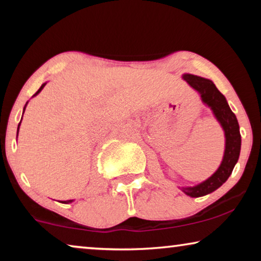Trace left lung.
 <instances>
[{
	"label": "left lung",
	"instance_id": "obj_1",
	"mask_svg": "<svg viewBox=\"0 0 261 261\" xmlns=\"http://www.w3.org/2000/svg\"><path fill=\"white\" fill-rule=\"evenodd\" d=\"M181 78L198 92L202 103L209 107L224 133V153L219 169L202 183L194 187L180 188L185 195L196 198L212 194L229 178L240 155L241 135L237 116L231 112L226 97L219 91L213 81L191 73H184Z\"/></svg>",
	"mask_w": 261,
	"mask_h": 261
}]
</instances>
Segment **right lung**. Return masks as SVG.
Segmentation results:
<instances>
[{
	"label": "right lung",
	"mask_w": 261,
	"mask_h": 261,
	"mask_svg": "<svg viewBox=\"0 0 261 261\" xmlns=\"http://www.w3.org/2000/svg\"><path fill=\"white\" fill-rule=\"evenodd\" d=\"M46 83H47V82H46ZM46 83H44V84L41 85L40 89H39V90H38L37 92H35V94L33 95V97H34V96H37V95L39 94V92H40V91L42 90V89H44V87L46 85ZM27 103H28V102H27ZM27 103H26V106H27ZM26 106H24V108H23V113H24V109H26ZM22 115H23V114H22ZM20 124H21V121H20V123H19V127H17V134H19V128H20ZM72 202H73V199H69V201H62V203H65V204H69V203H72Z\"/></svg>",
	"instance_id": "add662e5"
}]
</instances>
